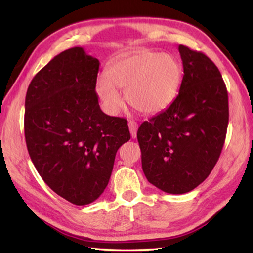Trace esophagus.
<instances>
[{
	"mask_svg": "<svg viewBox=\"0 0 253 253\" xmlns=\"http://www.w3.org/2000/svg\"><path fill=\"white\" fill-rule=\"evenodd\" d=\"M128 127H129V131L132 138H135L137 136V129H138V124L134 121H129L128 122Z\"/></svg>",
	"mask_w": 253,
	"mask_h": 253,
	"instance_id": "1",
	"label": "esophagus"
}]
</instances>
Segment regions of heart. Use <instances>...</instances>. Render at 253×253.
I'll list each match as a JSON object with an SVG mask.
<instances>
[{
    "label": "heart",
    "instance_id": "obj_1",
    "mask_svg": "<svg viewBox=\"0 0 253 253\" xmlns=\"http://www.w3.org/2000/svg\"><path fill=\"white\" fill-rule=\"evenodd\" d=\"M181 80V66L172 55L142 51L114 62L107 70V78L97 79L96 92L108 114H116L123 105L116 88L125 90L132 108L156 114L175 99Z\"/></svg>",
    "mask_w": 253,
    "mask_h": 253
}]
</instances>
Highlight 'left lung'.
<instances>
[{
  "instance_id": "left-lung-1",
  "label": "left lung",
  "mask_w": 253,
  "mask_h": 253,
  "mask_svg": "<svg viewBox=\"0 0 253 253\" xmlns=\"http://www.w3.org/2000/svg\"><path fill=\"white\" fill-rule=\"evenodd\" d=\"M178 51L184 75L177 97L137 131L145 176L169 194L187 193L209 176L229 123L228 91L217 67L185 45Z\"/></svg>"
}]
</instances>
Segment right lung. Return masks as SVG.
Listing matches in <instances>:
<instances>
[{"mask_svg": "<svg viewBox=\"0 0 253 253\" xmlns=\"http://www.w3.org/2000/svg\"><path fill=\"white\" fill-rule=\"evenodd\" d=\"M99 65L81 46L68 49L34 76L25 97L31 161L46 185L76 205L102 194L118 148L130 139L126 119L100 109L95 90Z\"/></svg>", "mask_w": 253, "mask_h": 253, "instance_id": "add662e5", "label": "right lung"}]
</instances>
